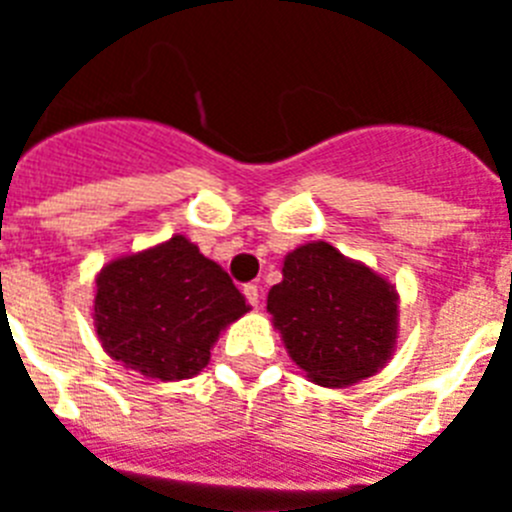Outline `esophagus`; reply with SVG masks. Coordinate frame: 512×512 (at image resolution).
Instances as JSON below:
<instances>
[{
  "label": "esophagus",
  "instance_id": "34e87169",
  "mask_svg": "<svg viewBox=\"0 0 512 512\" xmlns=\"http://www.w3.org/2000/svg\"><path fill=\"white\" fill-rule=\"evenodd\" d=\"M243 295H246L248 305H251V307H259L261 295H259V287H256V284H246V287H243Z\"/></svg>",
  "mask_w": 512,
  "mask_h": 512
}]
</instances>
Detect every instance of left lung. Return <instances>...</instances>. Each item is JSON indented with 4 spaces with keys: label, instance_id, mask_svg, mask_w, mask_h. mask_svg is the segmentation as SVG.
<instances>
[{
    "label": "left lung",
    "instance_id": "obj_1",
    "mask_svg": "<svg viewBox=\"0 0 512 512\" xmlns=\"http://www.w3.org/2000/svg\"><path fill=\"white\" fill-rule=\"evenodd\" d=\"M284 279L266 310L289 356L323 387L372 377L395 351L397 292L369 266L328 243H307L284 259Z\"/></svg>",
    "mask_w": 512,
    "mask_h": 512
}]
</instances>
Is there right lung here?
I'll use <instances>...</instances> for the list:
<instances>
[{
	"instance_id": "obj_1",
	"label": "right lung",
	"mask_w": 512,
	"mask_h": 512,
	"mask_svg": "<svg viewBox=\"0 0 512 512\" xmlns=\"http://www.w3.org/2000/svg\"><path fill=\"white\" fill-rule=\"evenodd\" d=\"M246 310L228 271L174 235L99 271L94 325L112 359L143 377L174 382L200 374L220 330Z\"/></svg>"
}]
</instances>
